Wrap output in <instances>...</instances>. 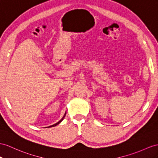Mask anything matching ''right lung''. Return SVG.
Masks as SVG:
<instances>
[{"mask_svg":"<svg viewBox=\"0 0 158 158\" xmlns=\"http://www.w3.org/2000/svg\"><path fill=\"white\" fill-rule=\"evenodd\" d=\"M65 114H66V113H65V114H64V116L63 117V118L61 119H60L59 121V122H57V123H56L55 124H54V125H51V126H49V127H54V126H56V125H57L58 124H59L60 122H61V121L63 120V119H64V116H65Z\"/></svg>","mask_w":158,"mask_h":158,"instance_id":"1","label":"right lung"}]
</instances>
